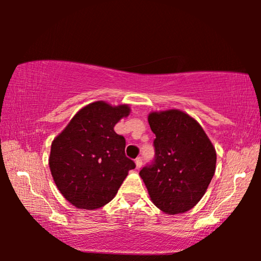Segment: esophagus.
<instances>
[{
  "instance_id": "34e87169",
  "label": "esophagus",
  "mask_w": 261,
  "mask_h": 261,
  "mask_svg": "<svg viewBox=\"0 0 261 261\" xmlns=\"http://www.w3.org/2000/svg\"><path fill=\"white\" fill-rule=\"evenodd\" d=\"M141 165H142V159H141V158H137V159H135V167H137L138 170L140 169Z\"/></svg>"
}]
</instances>
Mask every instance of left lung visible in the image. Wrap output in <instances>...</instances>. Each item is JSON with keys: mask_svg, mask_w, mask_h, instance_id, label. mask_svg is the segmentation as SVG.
<instances>
[{"mask_svg": "<svg viewBox=\"0 0 261 261\" xmlns=\"http://www.w3.org/2000/svg\"><path fill=\"white\" fill-rule=\"evenodd\" d=\"M155 159L140 171L149 198L169 215L187 213L204 196L216 170V151L201 124L179 109L148 114Z\"/></svg>", "mask_w": 261, "mask_h": 261, "instance_id": "obj_1", "label": "left lung"}]
</instances>
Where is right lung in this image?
Listing matches in <instances>:
<instances>
[{
  "instance_id": "right-lung-1",
  "label": "right lung",
  "mask_w": 261,
  "mask_h": 261,
  "mask_svg": "<svg viewBox=\"0 0 261 261\" xmlns=\"http://www.w3.org/2000/svg\"><path fill=\"white\" fill-rule=\"evenodd\" d=\"M129 114L128 105L92 102L52 141L48 165L53 180L77 209L94 210L109 203L135 167L124 154L126 140L114 130Z\"/></svg>"
}]
</instances>
